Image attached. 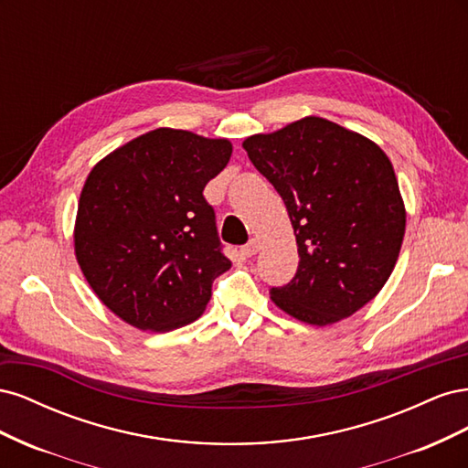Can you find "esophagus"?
<instances>
[{
  "label": "esophagus",
  "instance_id": "1",
  "mask_svg": "<svg viewBox=\"0 0 468 468\" xmlns=\"http://www.w3.org/2000/svg\"><path fill=\"white\" fill-rule=\"evenodd\" d=\"M239 251H242V256H246V258L256 256V253H258V242H256V239H250L248 244H244L242 248H239Z\"/></svg>",
  "mask_w": 468,
  "mask_h": 468
}]
</instances>
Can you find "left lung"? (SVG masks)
<instances>
[{"label":"left lung","mask_w":468,"mask_h":468,"mask_svg":"<svg viewBox=\"0 0 468 468\" xmlns=\"http://www.w3.org/2000/svg\"><path fill=\"white\" fill-rule=\"evenodd\" d=\"M258 172L285 201L299 267L273 303L296 320L328 325L385 287L399 260L406 210L387 154L320 117L246 138Z\"/></svg>","instance_id":"8db88e82"}]
</instances>
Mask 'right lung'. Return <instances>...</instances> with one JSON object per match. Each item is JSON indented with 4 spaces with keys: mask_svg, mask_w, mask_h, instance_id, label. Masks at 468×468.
I'll list each match as a JSON object with an SVG mask.
<instances>
[{
    "mask_svg": "<svg viewBox=\"0 0 468 468\" xmlns=\"http://www.w3.org/2000/svg\"><path fill=\"white\" fill-rule=\"evenodd\" d=\"M232 144L155 129L109 154L88 176L76 258L90 287L138 330L169 332L203 314L212 281L229 271L205 186Z\"/></svg>",
    "mask_w": 468,
    "mask_h": 468,
    "instance_id": "add662e5",
    "label": "right lung"
}]
</instances>
